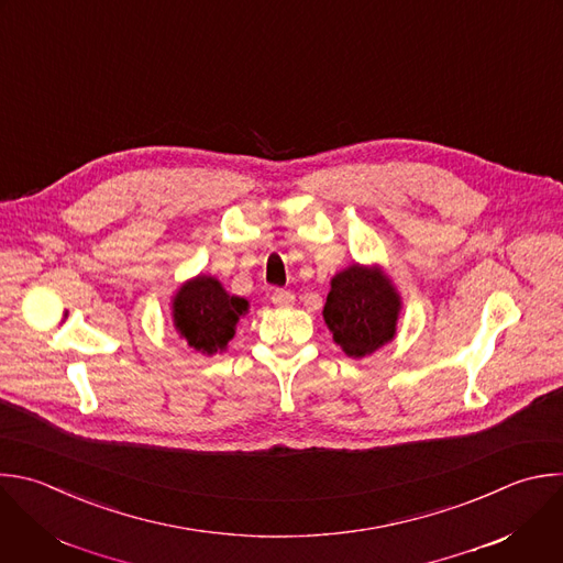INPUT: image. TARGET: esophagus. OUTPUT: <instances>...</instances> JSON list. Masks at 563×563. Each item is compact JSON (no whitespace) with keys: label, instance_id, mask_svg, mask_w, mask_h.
<instances>
[{"label":"esophagus","instance_id":"34e87169","mask_svg":"<svg viewBox=\"0 0 563 563\" xmlns=\"http://www.w3.org/2000/svg\"><path fill=\"white\" fill-rule=\"evenodd\" d=\"M272 302L278 305V307H287L294 302V294L287 291V289H274L272 291Z\"/></svg>","mask_w":563,"mask_h":563}]
</instances>
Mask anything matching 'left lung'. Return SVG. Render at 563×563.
I'll list each match as a JSON object with an SVG mask.
<instances>
[{"mask_svg":"<svg viewBox=\"0 0 563 563\" xmlns=\"http://www.w3.org/2000/svg\"><path fill=\"white\" fill-rule=\"evenodd\" d=\"M400 309L402 298L378 265L353 263L331 278L322 316L333 342L349 357H364L394 340Z\"/></svg>","mask_w":563,"mask_h":563,"instance_id":"1","label":"left lung"}]
</instances>
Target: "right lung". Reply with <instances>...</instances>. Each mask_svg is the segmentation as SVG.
Listing matches in <instances>:
<instances>
[{"label": "right lung", "instance_id": "obj_1", "mask_svg": "<svg viewBox=\"0 0 563 563\" xmlns=\"http://www.w3.org/2000/svg\"><path fill=\"white\" fill-rule=\"evenodd\" d=\"M250 302L230 296L214 276H197L178 287L172 298V320L176 333L195 351L214 355L225 351L236 333L239 320Z\"/></svg>", "mask_w": 563, "mask_h": 563}]
</instances>
